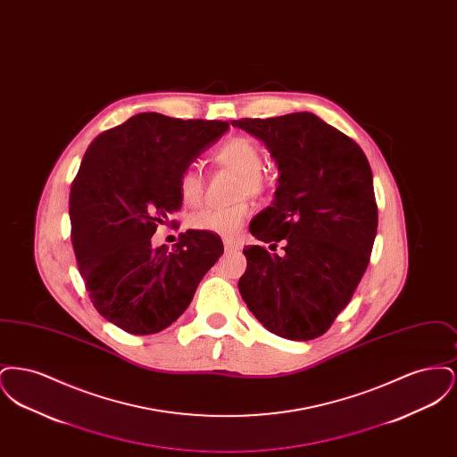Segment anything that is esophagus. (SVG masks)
Here are the masks:
<instances>
[{"instance_id":"esophagus-1","label":"esophagus","mask_w":457,"mask_h":457,"mask_svg":"<svg viewBox=\"0 0 457 457\" xmlns=\"http://www.w3.org/2000/svg\"><path fill=\"white\" fill-rule=\"evenodd\" d=\"M239 248V243H235V241H231V239H226L224 241V250L226 252H238Z\"/></svg>"}]
</instances>
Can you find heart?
Here are the masks:
<instances>
[{
	"mask_svg": "<svg viewBox=\"0 0 457 457\" xmlns=\"http://www.w3.org/2000/svg\"><path fill=\"white\" fill-rule=\"evenodd\" d=\"M212 161L220 168L238 174L237 198L259 196L267 188V174L262 170V151L259 144L245 135H235L224 140L212 153ZM178 194L183 204L195 207L204 198V178L194 166L185 168L178 176ZM252 214V205L241 200L231 207H207L202 209L188 224L196 231H209L222 238L238 237L239 229Z\"/></svg>",
	"mask_w": 457,
	"mask_h": 457,
	"instance_id": "heart-1",
	"label": "heart"
}]
</instances>
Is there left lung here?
Wrapping results in <instances>:
<instances>
[{"label":"left lung","mask_w":457,"mask_h":457,"mask_svg":"<svg viewBox=\"0 0 457 457\" xmlns=\"http://www.w3.org/2000/svg\"><path fill=\"white\" fill-rule=\"evenodd\" d=\"M233 125L263 140L281 171L274 204L250 224L269 248H243L239 295L276 336L320 337L369 267L378 224L369 159L351 137L306 111ZM279 242L284 255L270 254Z\"/></svg>","instance_id":"1"}]
</instances>
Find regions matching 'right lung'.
<instances>
[{"label":"right lung","mask_w":457,"mask_h":457,"mask_svg":"<svg viewBox=\"0 0 457 457\" xmlns=\"http://www.w3.org/2000/svg\"><path fill=\"white\" fill-rule=\"evenodd\" d=\"M229 129L228 121L140 112L97 135L70 188L71 245L94 308L129 334H155L188 308L224 252L209 231L153 248L159 224L176 226L178 176Z\"/></svg>","instance_id":"obj_1"}]
</instances>
